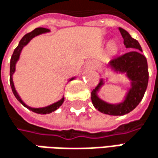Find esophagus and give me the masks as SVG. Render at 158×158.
Listing matches in <instances>:
<instances>
[{
  "label": "esophagus",
  "mask_w": 158,
  "mask_h": 158,
  "mask_svg": "<svg viewBox=\"0 0 158 158\" xmlns=\"http://www.w3.org/2000/svg\"><path fill=\"white\" fill-rule=\"evenodd\" d=\"M93 64L94 65V64H95V63H94V62H93Z\"/></svg>",
  "instance_id": "34e87169"
}]
</instances>
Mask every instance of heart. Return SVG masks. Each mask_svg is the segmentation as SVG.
<instances>
[{"mask_svg":"<svg viewBox=\"0 0 158 158\" xmlns=\"http://www.w3.org/2000/svg\"><path fill=\"white\" fill-rule=\"evenodd\" d=\"M108 50L111 53H115L118 50V45L114 42H111L108 44Z\"/></svg>","mask_w":158,"mask_h":158,"instance_id":"obj_1","label":"heart"}]
</instances>
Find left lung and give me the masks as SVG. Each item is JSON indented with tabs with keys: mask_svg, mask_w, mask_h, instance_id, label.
Wrapping results in <instances>:
<instances>
[{
	"mask_svg": "<svg viewBox=\"0 0 158 158\" xmlns=\"http://www.w3.org/2000/svg\"><path fill=\"white\" fill-rule=\"evenodd\" d=\"M124 39L126 48H130L127 53L114 57L108 63V67L118 73H126L130 81V87L118 104H110L98 96V93L105 85L102 78L99 85L91 93L92 103L99 112L109 115H124L135 108L146 93L148 84V68L147 58L142 54V48L139 43L131 37L123 28H118Z\"/></svg>",
	"mask_w": 158,
	"mask_h": 158,
	"instance_id": "left-lung-1",
	"label": "left lung"
}]
</instances>
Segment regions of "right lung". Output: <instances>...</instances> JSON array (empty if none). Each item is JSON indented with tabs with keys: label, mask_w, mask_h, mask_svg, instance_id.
Instances as JSON below:
<instances>
[{
	"label": "right lung",
	"mask_w": 158,
	"mask_h": 158,
	"mask_svg": "<svg viewBox=\"0 0 158 158\" xmlns=\"http://www.w3.org/2000/svg\"><path fill=\"white\" fill-rule=\"evenodd\" d=\"M49 31L50 30L46 29V28H36V29L33 30L32 31H31L29 33L25 34V35L22 38V40L20 41L18 46L15 48V50H14V52H13V53H12V55H11L10 63V87H11V90H12V93H13V94H14V96L16 97V99H17L24 107L28 108L29 110L34 112V113H36V114H50V113H52V112L57 110V109L59 108V107L63 105V103H64V97L63 96L62 99H60L59 101H57V102H55V103L50 105L48 106L40 107V108H33V107L28 106L22 100V98L20 97V95L18 94V93H17V91H16V89H15V86H14V84H13L12 75H13V73H14L15 71H16V64H17V62H18L19 59H20V55H21V52H22V51L23 49V47L26 46L30 42H31V40L33 39L34 37H36V36H38V35H40V34H43V33L49 32ZM74 78H75V77H72L69 81L73 80ZM69 81H68V82H69Z\"/></svg>",
	"instance_id": "right-lung-1"
}]
</instances>
